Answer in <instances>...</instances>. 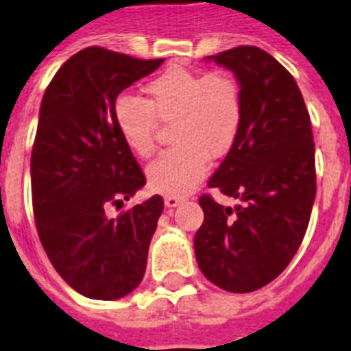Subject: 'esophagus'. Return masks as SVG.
Masks as SVG:
<instances>
[{"label":"esophagus","instance_id":"1","mask_svg":"<svg viewBox=\"0 0 351 351\" xmlns=\"http://www.w3.org/2000/svg\"><path fill=\"white\" fill-rule=\"evenodd\" d=\"M183 201L184 197H181V195H167V197H165V206H168V208H176V206H179Z\"/></svg>","mask_w":351,"mask_h":351}]
</instances>
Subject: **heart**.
I'll list each match as a JSON object with an SVG mask.
<instances>
[{
  "mask_svg": "<svg viewBox=\"0 0 351 351\" xmlns=\"http://www.w3.org/2000/svg\"><path fill=\"white\" fill-rule=\"evenodd\" d=\"M147 101L121 96L114 121L128 150L150 158L156 150L159 121L173 123V148L148 167V186L165 195H183L208 172L210 158L232 150L243 128L245 97L234 74L168 69L145 86Z\"/></svg>",
  "mask_w": 351,
  "mask_h": 351,
  "instance_id": "b5f03b06",
  "label": "heart"
}]
</instances>
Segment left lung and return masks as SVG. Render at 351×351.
<instances>
[{
    "mask_svg": "<svg viewBox=\"0 0 351 351\" xmlns=\"http://www.w3.org/2000/svg\"><path fill=\"white\" fill-rule=\"evenodd\" d=\"M206 60L232 70L245 97L239 137L208 186L243 203L201 195L193 248L210 282L246 293L274 281L306 234L317 189L312 123L293 75L265 50L243 45Z\"/></svg>",
    "mask_w": 351,
    "mask_h": 351,
    "instance_id": "left-lung-1",
    "label": "left lung"
}]
</instances>
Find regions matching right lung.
Returning a JSON list of instances; mask_svg holds the SVG:
<instances>
[{
  "label": "right lung",
  "instance_id": "right-lung-1",
  "mask_svg": "<svg viewBox=\"0 0 351 351\" xmlns=\"http://www.w3.org/2000/svg\"><path fill=\"white\" fill-rule=\"evenodd\" d=\"M161 63L88 47L56 72L41 101L30 158L36 228L56 271L90 299H121L145 276L162 197L106 214L147 183L117 132L114 105Z\"/></svg>",
  "mask_w": 351,
  "mask_h": 351
}]
</instances>
